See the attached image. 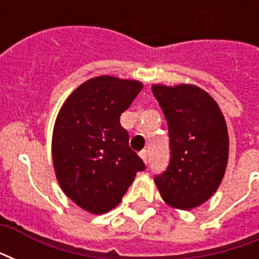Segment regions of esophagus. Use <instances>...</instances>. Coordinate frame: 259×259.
<instances>
[{
    "label": "esophagus",
    "instance_id": "obj_1",
    "mask_svg": "<svg viewBox=\"0 0 259 259\" xmlns=\"http://www.w3.org/2000/svg\"><path fill=\"white\" fill-rule=\"evenodd\" d=\"M139 155H140L141 159L144 161V163L148 162V152H147V151H141L140 154H139Z\"/></svg>",
    "mask_w": 259,
    "mask_h": 259
}]
</instances>
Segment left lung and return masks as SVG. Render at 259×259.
<instances>
[{"label": "left lung", "mask_w": 259, "mask_h": 259, "mask_svg": "<svg viewBox=\"0 0 259 259\" xmlns=\"http://www.w3.org/2000/svg\"><path fill=\"white\" fill-rule=\"evenodd\" d=\"M168 122L170 161L155 185L172 208L190 211L215 194L229 158L226 120L217 101L194 84H152Z\"/></svg>", "instance_id": "obj_1"}]
</instances>
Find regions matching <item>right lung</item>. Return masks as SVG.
I'll list each match as a JSON object with an SVG mask.
<instances>
[{
	"label": "right lung",
	"mask_w": 259,
	"mask_h": 259,
	"mask_svg": "<svg viewBox=\"0 0 259 259\" xmlns=\"http://www.w3.org/2000/svg\"><path fill=\"white\" fill-rule=\"evenodd\" d=\"M141 89L139 80L97 76L72 91L55 119V176L66 197L90 213L113 209L146 169L119 122Z\"/></svg>",
	"instance_id": "right-lung-1"
}]
</instances>
